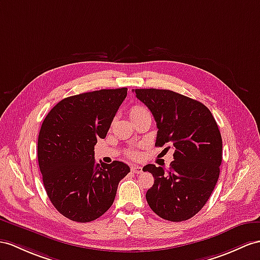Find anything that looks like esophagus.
Wrapping results in <instances>:
<instances>
[{"label":"esophagus","instance_id":"34e87169","mask_svg":"<svg viewBox=\"0 0 260 260\" xmlns=\"http://www.w3.org/2000/svg\"><path fill=\"white\" fill-rule=\"evenodd\" d=\"M131 171L136 174H141L142 173V168L139 167V166H132Z\"/></svg>","mask_w":260,"mask_h":260}]
</instances>
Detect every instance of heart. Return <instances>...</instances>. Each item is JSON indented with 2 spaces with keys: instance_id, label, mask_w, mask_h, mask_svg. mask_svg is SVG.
Wrapping results in <instances>:
<instances>
[{
  "instance_id": "obj_1",
  "label": "heart",
  "mask_w": 260,
  "mask_h": 260,
  "mask_svg": "<svg viewBox=\"0 0 260 260\" xmlns=\"http://www.w3.org/2000/svg\"><path fill=\"white\" fill-rule=\"evenodd\" d=\"M145 111H148L147 109L144 108V107H142V106H135L134 108H131V110H130V112H129V115H130V118L132 119L134 117H136V116H138V115H140V113H143V112H145ZM129 156H131V157H138L139 156V152L137 151V150H131L130 152H129Z\"/></svg>"
}]
</instances>
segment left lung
Here are the masks:
<instances>
[{"instance_id": "left-lung-1", "label": "left lung", "mask_w": 260, "mask_h": 260, "mask_svg": "<svg viewBox=\"0 0 260 260\" xmlns=\"http://www.w3.org/2000/svg\"><path fill=\"white\" fill-rule=\"evenodd\" d=\"M134 92L155 119V147L174 149L169 171L143 168L154 178L145 194L148 204L163 219L186 220L202 210L217 183L223 152L218 125L206 106L181 93L154 88Z\"/></svg>"}]
</instances>
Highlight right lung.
Wrapping results in <instances>:
<instances>
[{"mask_svg":"<svg viewBox=\"0 0 260 260\" xmlns=\"http://www.w3.org/2000/svg\"><path fill=\"white\" fill-rule=\"evenodd\" d=\"M128 88L84 92L60 100L41 126L37 157L52 204L78 223L100 217L112 205L128 164L94 162L97 139L106 138Z\"/></svg>","mask_w":260,"mask_h":260,"instance_id":"1","label":"right lung"}]
</instances>
